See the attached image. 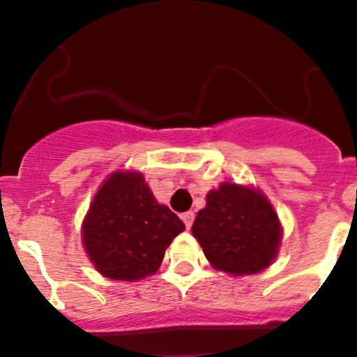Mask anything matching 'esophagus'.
<instances>
[{"label":"esophagus","mask_w":357,"mask_h":357,"mask_svg":"<svg viewBox=\"0 0 357 357\" xmlns=\"http://www.w3.org/2000/svg\"><path fill=\"white\" fill-rule=\"evenodd\" d=\"M181 219H183V222H185L186 229H190V228H192L193 221H195V214H193L192 211H188V212H185V214L181 215Z\"/></svg>","instance_id":"esophagus-1"}]
</instances>
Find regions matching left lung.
<instances>
[{"label":"left lung","mask_w":357,"mask_h":357,"mask_svg":"<svg viewBox=\"0 0 357 357\" xmlns=\"http://www.w3.org/2000/svg\"><path fill=\"white\" fill-rule=\"evenodd\" d=\"M192 233L207 261L235 276L268 268L282 242V226L269 200L259 190L235 183H222L207 193Z\"/></svg>","instance_id":"obj_1"}]
</instances>
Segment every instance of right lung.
I'll return each mask as SVG.
<instances>
[{
	"label": "right lung",
	"instance_id": "right-lung-1",
	"mask_svg": "<svg viewBox=\"0 0 357 357\" xmlns=\"http://www.w3.org/2000/svg\"><path fill=\"white\" fill-rule=\"evenodd\" d=\"M183 229L181 219L158 204L142 172L117 171L91 202L82 243L98 273L136 282L160 268L165 248Z\"/></svg>",
	"mask_w": 357,
	"mask_h": 357
}]
</instances>
